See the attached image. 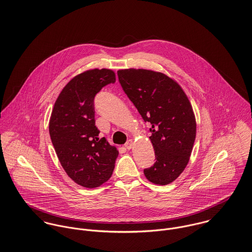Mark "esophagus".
Here are the masks:
<instances>
[{
	"mask_svg": "<svg viewBox=\"0 0 252 252\" xmlns=\"http://www.w3.org/2000/svg\"><path fill=\"white\" fill-rule=\"evenodd\" d=\"M132 144H133V142L131 141V140H128L126 144H125V147L127 149V150H129V149H131V147H132Z\"/></svg>",
	"mask_w": 252,
	"mask_h": 252,
	"instance_id": "esophagus-1",
	"label": "esophagus"
}]
</instances>
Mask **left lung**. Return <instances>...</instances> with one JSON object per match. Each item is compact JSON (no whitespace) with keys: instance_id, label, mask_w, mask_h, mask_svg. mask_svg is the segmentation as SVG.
Instances as JSON below:
<instances>
[{"instance_id":"left-lung-1","label":"left lung","mask_w":252,"mask_h":252,"mask_svg":"<svg viewBox=\"0 0 252 252\" xmlns=\"http://www.w3.org/2000/svg\"><path fill=\"white\" fill-rule=\"evenodd\" d=\"M119 82L149 128L156 161L144 169L155 184L174 181L186 167L196 138V120L180 86L167 76L144 69L118 71Z\"/></svg>"}]
</instances>
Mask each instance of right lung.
<instances>
[{
    "label": "right lung",
    "instance_id": "1",
    "mask_svg": "<svg viewBox=\"0 0 252 252\" xmlns=\"http://www.w3.org/2000/svg\"><path fill=\"white\" fill-rule=\"evenodd\" d=\"M116 82L109 69H94L72 79L54 103L50 120L51 142L59 161L77 184L95 188L114 170L119 152L95 126L94 98L102 88Z\"/></svg>",
    "mask_w": 252,
    "mask_h": 252
}]
</instances>
